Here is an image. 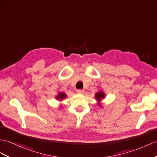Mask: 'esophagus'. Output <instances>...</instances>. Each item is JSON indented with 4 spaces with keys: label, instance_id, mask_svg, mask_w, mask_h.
<instances>
[{
    "label": "esophagus",
    "instance_id": "1",
    "mask_svg": "<svg viewBox=\"0 0 157 157\" xmlns=\"http://www.w3.org/2000/svg\"><path fill=\"white\" fill-rule=\"evenodd\" d=\"M76 92H77V93H79V94H83L84 93V90L78 89V90H76Z\"/></svg>",
    "mask_w": 157,
    "mask_h": 157
}]
</instances>
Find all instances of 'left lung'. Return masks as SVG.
Listing matches in <instances>:
<instances>
[{
  "instance_id": "left-lung-1",
  "label": "left lung",
  "mask_w": 157,
  "mask_h": 157,
  "mask_svg": "<svg viewBox=\"0 0 157 157\" xmlns=\"http://www.w3.org/2000/svg\"><path fill=\"white\" fill-rule=\"evenodd\" d=\"M105 97V94L101 90L98 91V93H97L96 94H95V98H96L97 100V101H98V106H101V105L100 102H101V101L102 100V99H103Z\"/></svg>"
}]
</instances>
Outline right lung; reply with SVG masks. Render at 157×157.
<instances>
[{"instance_id":"right-lung-1","label":"right lung","mask_w":157,"mask_h":157,"mask_svg":"<svg viewBox=\"0 0 157 157\" xmlns=\"http://www.w3.org/2000/svg\"><path fill=\"white\" fill-rule=\"evenodd\" d=\"M67 97V94L64 93H59L58 95L56 96V98L58 101H62L64 98H65Z\"/></svg>"}]
</instances>
